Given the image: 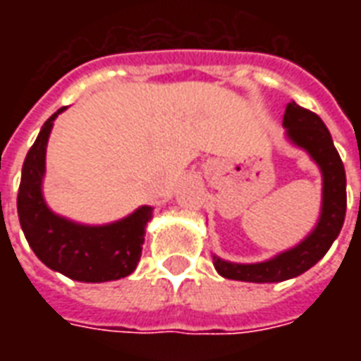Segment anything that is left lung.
Returning a JSON list of instances; mask_svg holds the SVG:
<instances>
[{"label": "left lung", "mask_w": 361, "mask_h": 361, "mask_svg": "<svg viewBox=\"0 0 361 361\" xmlns=\"http://www.w3.org/2000/svg\"><path fill=\"white\" fill-rule=\"evenodd\" d=\"M282 126L286 137L295 147L303 149L317 162L323 173V203L321 216L311 234L295 247L282 251L263 263H230L212 255L214 269L220 276L243 282H282L300 276L302 272L325 257L336 235L341 234L346 214V173L338 152L334 149L333 137L317 114L305 110L295 102H290L284 111Z\"/></svg>", "instance_id": "left-lung-1"}]
</instances>
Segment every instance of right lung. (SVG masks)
<instances>
[{
    "label": "right lung",
    "instance_id": "add662e5",
    "mask_svg": "<svg viewBox=\"0 0 361 361\" xmlns=\"http://www.w3.org/2000/svg\"><path fill=\"white\" fill-rule=\"evenodd\" d=\"M59 108L40 129L28 150L20 176L17 212L30 250L51 271L79 282H108L129 276L141 259L145 228L152 207H139L126 219L87 226L67 220L48 209L42 195L46 145Z\"/></svg>",
    "mask_w": 361,
    "mask_h": 361
}]
</instances>
